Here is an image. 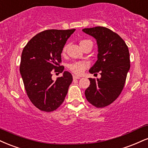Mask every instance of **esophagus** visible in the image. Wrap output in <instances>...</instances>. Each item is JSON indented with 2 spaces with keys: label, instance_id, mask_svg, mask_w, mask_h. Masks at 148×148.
Wrapping results in <instances>:
<instances>
[{
  "label": "esophagus",
  "instance_id": "34e87169",
  "mask_svg": "<svg viewBox=\"0 0 148 148\" xmlns=\"http://www.w3.org/2000/svg\"><path fill=\"white\" fill-rule=\"evenodd\" d=\"M73 79H80V77H79V76L75 75H73Z\"/></svg>",
  "mask_w": 148,
  "mask_h": 148
}]
</instances>
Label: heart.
<instances>
[{"label": "heart", "mask_w": 148, "mask_h": 148, "mask_svg": "<svg viewBox=\"0 0 148 148\" xmlns=\"http://www.w3.org/2000/svg\"><path fill=\"white\" fill-rule=\"evenodd\" d=\"M87 42H90V41H88V40H82L80 41V46ZM66 49V46L64 48V51H65ZM88 64L86 62H75L69 64V68L71 71H73L75 73L79 75L84 72V71L88 67Z\"/></svg>", "instance_id": "heart-1"}]
</instances>
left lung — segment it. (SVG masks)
<instances>
[{
  "label": "left lung",
  "instance_id": "left-lung-1",
  "mask_svg": "<svg viewBox=\"0 0 148 148\" xmlns=\"http://www.w3.org/2000/svg\"><path fill=\"white\" fill-rule=\"evenodd\" d=\"M82 31L96 39L98 60L89 70L100 73V79L88 78L89 86L85 91L88 102L97 108L112 104L122 92L130 68L128 47L122 38L105 27L84 28Z\"/></svg>",
  "mask_w": 148,
  "mask_h": 148
}]
</instances>
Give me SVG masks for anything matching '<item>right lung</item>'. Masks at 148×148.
I'll return each mask as SVG.
<instances>
[{"label": "right lung", "instance_id": "obj_1", "mask_svg": "<svg viewBox=\"0 0 148 148\" xmlns=\"http://www.w3.org/2000/svg\"><path fill=\"white\" fill-rule=\"evenodd\" d=\"M75 30L47 29L32 37L23 50L20 73L26 93L32 103L43 112L56 110L63 103L73 81V76L64 71L56 81L52 71L62 73L60 66L63 48Z\"/></svg>", "mask_w": 148, "mask_h": 148}]
</instances>
